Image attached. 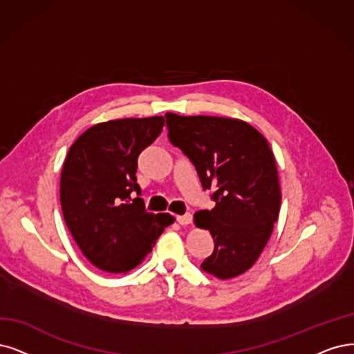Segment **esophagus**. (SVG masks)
<instances>
[{
  "label": "esophagus",
  "mask_w": 354,
  "mask_h": 354,
  "mask_svg": "<svg viewBox=\"0 0 354 354\" xmlns=\"http://www.w3.org/2000/svg\"><path fill=\"white\" fill-rule=\"evenodd\" d=\"M176 221H178L179 225H182V226H187V225L192 223V214L185 213V214H182V216H176Z\"/></svg>",
  "instance_id": "obj_1"
}]
</instances>
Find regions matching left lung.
Returning <instances> with one entry per match:
<instances>
[{
    "instance_id": "8db88e82",
    "label": "left lung",
    "mask_w": 354,
    "mask_h": 354,
    "mask_svg": "<svg viewBox=\"0 0 354 354\" xmlns=\"http://www.w3.org/2000/svg\"><path fill=\"white\" fill-rule=\"evenodd\" d=\"M165 116L169 141L191 160L216 203L195 213V225L214 241L201 268L221 280L241 276L255 264L279 218L281 194L268 142L232 118Z\"/></svg>"
}]
</instances>
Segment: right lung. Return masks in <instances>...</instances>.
Here are the masks:
<instances>
[{
	"label": "right lung",
	"mask_w": 354,
	"mask_h": 354,
	"mask_svg": "<svg viewBox=\"0 0 354 354\" xmlns=\"http://www.w3.org/2000/svg\"><path fill=\"white\" fill-rule=\"evenodd\" d=\"M163 116L127 118L88 128L75 140L61 174L64 220L84 257L106 272L136 268L166 226L150 214L137 184L140 153L160 136Z\"/></svg>",
	"instance_id": "right-lung-1"
}]
</instances>
